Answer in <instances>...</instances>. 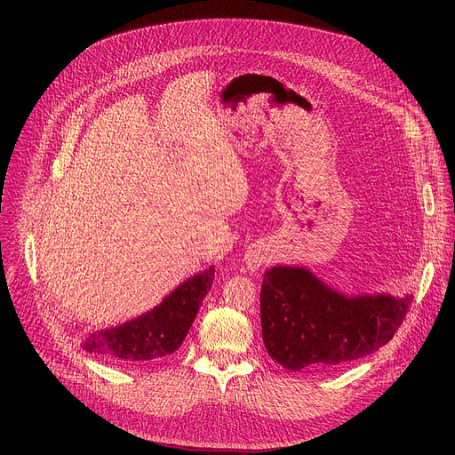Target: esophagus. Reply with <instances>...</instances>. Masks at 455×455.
<instances>
[{
  "instance_id": "34e87169",
  "label": "esophagus",
  "mask_w": 455,
  "mask_h": 455,
  "mask_svg": "<svg viewBox=\"0 0 455 455\" xmlns=\"http://www.w3.org/2000/svg\"><path fill=\"white\" fill-rule=\"evenodd\" d=\"M269 259H271V252L267 251L266 245H252V247H249V251L245 254L247 267L251 271H256L259 266H264Z\"/></svg>"
}]
</instances>
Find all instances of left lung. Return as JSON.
<instances>
[{
    "label": "left lung",
    "instance_id": "left-lung-1",
    "mask_svg": "<svg viewBox=\"0 0 455 455\" xmlns=\"http://www.w3.org/2000/svg\"><path fill=\"white\" fill-rule=\"evenodd\" d=\"M411 302V295L345 297L306 269L273 267L261 282V336L285 369L336 371L387 345Z\"/></svg>",
    "mask_w": 455,
    "mask_h": 455
}]
</instances>
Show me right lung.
Listing matches in <instances>:
<instances>
[{"label": "right lung", "instance_id": "add662e5", "mask_svg": "<svg viewBox=\"0 0 455 455\" xmlns=\"http://www.w3.org/2000/svg\"><path fill=\"white\" fill-rule=\"evenodd\" d=\"M212 283L213 267L188 278L146 315L92 333L83 341V348L110 363L132 365L162 360L182 345Z\"/></svg>", "mask_w": 455, "mask_h": 455}]
</instances>
